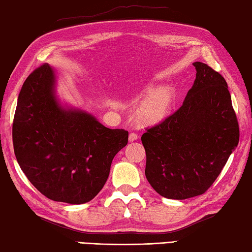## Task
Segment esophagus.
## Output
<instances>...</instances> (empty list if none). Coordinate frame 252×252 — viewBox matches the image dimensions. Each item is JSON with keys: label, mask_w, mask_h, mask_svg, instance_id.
Returning <instances> with one entry per match:
<instances>
[{"label": "esophagus", "mask_w": 252, "mask_h": 252, "mask_svg": "<svg viewBox=\"0 0 252 252\" xmlns=\"http://www.w3.org/2000/svg\"><path fill=\"white\" fill-rule=\"evenodd\" d=\"M137 138H138L137 133H135V132H131V133H130V135H129V140H130V142L136 141Z\"/></svg>", "instance_id": "esophagus-1"}]
</instances>
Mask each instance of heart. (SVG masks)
Instances as JSON below:
<instances>
[{
  "instance_id": "b5f03b06",
  "label": "heart",
  "mask_w": 252,
  "mask_h": 252,
  "mask_svg": "<svg viewBox=\"0 0 252 252\" xmlns=\"http://www.w3.org/2000/svg\"><path fill=\"white\" fill-rule=\"evenodd\" d=\"M171 94L165 90H160L149 95L138 106V115L148 122L161 120L170 109Z\"/></svg>"
}]
</instances>
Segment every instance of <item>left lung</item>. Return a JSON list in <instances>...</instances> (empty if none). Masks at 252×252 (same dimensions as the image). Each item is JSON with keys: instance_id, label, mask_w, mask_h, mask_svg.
Masks as SVG:
<instances>
[{"instance_id": "obj_1", "label": "left lung", "mask_w": 252, "mask_h": 252, "mask_svg": "<svg viewBox=\"0 0 252 252\" xmlns=\"http://www.w3.org/2000/svg\"><path fill=\"white\" fill-rule=\"evenodd\" d=\"M194 85L178 110L146 127V179L159 195L186 199L208 190L239 141V126L227 83L196 62Z\"/></svg>"}]
</instances>
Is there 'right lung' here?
I'll return each mask as SVG.
<instances>
[{
	"mask_svg": "<svg viewBox=\"0 0 252 252\" xmlns=\"http://www.w3.org/2000/svg\"><path fill=\"white\" fill-rule=\"evenodd\" d=\"M49 63L21 88L13 121L16 159L31 184L54 201L79 205L98 194L129 132L109 129L81 110L62 108Z\"/></svg>",
	"mask_w": 252,
	"mask_h": 252,
	"instance_id": "obj_1",
	"label": "right lung"
}]
</instances>
